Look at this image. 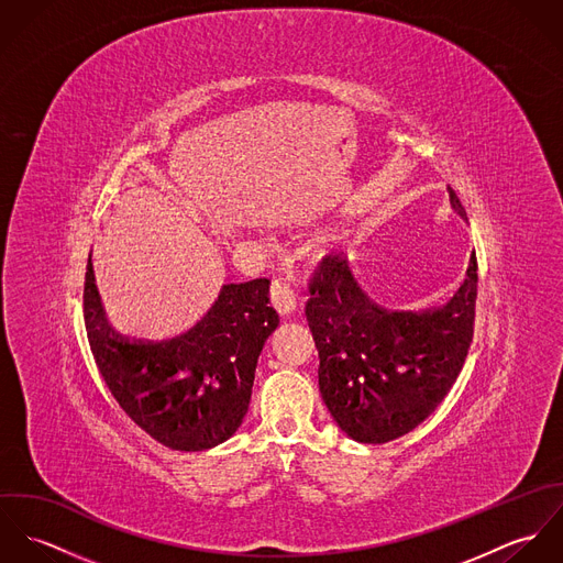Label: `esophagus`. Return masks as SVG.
Returning <instances> with one entry per match:
<instances>
[{"label":"esophagus","mask_w":563,"mask_h":563,"mask_svg":"<svg viewBox=\"0 0 563 563\" xmlns=\"http://www.w3.org/2000/svg\"><path fill=\"white\" fill-rule=\"evenodd\" d=\"M268 295H271L273 308H275L282 317H288V314L295 312V308H297V297H295L292 288H290L286 282L273 279Z\"/></svg>","instance_id":"1"}]
</instances>
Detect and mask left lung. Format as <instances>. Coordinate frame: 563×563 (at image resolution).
Returning <instances> with one entry per match:
<instances>
[{
    "instance_id": "8db88e82",
    "label": "left lung",
    "mask_w": 563,
    "mask_h": 563,
    "mask_svg": "<svg viewBox=\"0 0 563 563\" xmlns=\"http://www.w3.org/2000/svg\"><path fill=\"white\" fill-rule=\"evenodd\" d=\"M449 197L464 217L453 188ZM308 290L322 401L346 435L364 444L397 440L444 401L473 342L475 253L464 282L440 308L388 312L375 306L340 255L322 260Z\"/></svg>"
}]
</instances>
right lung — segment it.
<instances>
[{
    "label": "right lung",
    "instance_id": "obj_1",
    "mask_svg": "<svg viewBox=\"0 0 563 563\" xmlns=\"http://www.w3.org/2000/svg\"><path fill=\"white\" fill-rule=\"evenodd\" d=\"M84 324L95 364L121 409L173 451H206L236 433L249 409L255 366L279 324L268 279L221 288L188 331L143 340L110 327L88 257Z\"/></svg>",
    "mask_w": 563,
    "mask_h": 563
}]
</instances>
